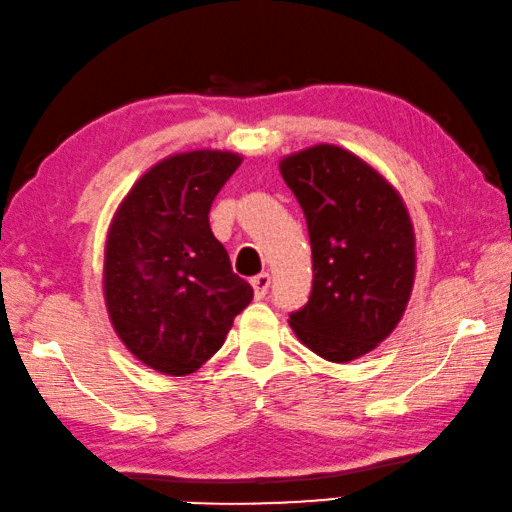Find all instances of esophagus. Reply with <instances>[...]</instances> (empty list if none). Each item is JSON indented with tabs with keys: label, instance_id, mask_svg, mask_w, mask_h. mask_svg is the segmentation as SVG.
I'll use <instances>...</instances> for the list:
<instances>
[{
	"label": "esophagus",
	"instance_id": "obj_1",
	"mask_svg": "<svg viewBox=\"0 0 512 512\" xmlns=\"http://www.w3.org/2000/svg\"><path fill=\"white\" fill-rule=\"evenodd\" d=\"M270 283H272V277L267 272L256 274V277L251 279V286H254L256 300H263V297L267 295V290H270Z\"/></svg>",
	"mask_w": 512,
	"mask_h": 512
}]
</instances>
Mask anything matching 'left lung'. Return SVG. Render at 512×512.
<instances>
[{
    "label": "left lung",
    "mask_w": 512,
    "mask_h": 512,
    "mask_svg": "<svg viewBox=\"0 0 512 512\" xmlns=\"http://www.w3.org/2000/svg\"><path fill=\"white\" fill-rule=\"evenodd\" d=\"M281 176L309 229L313 288L290 327L322 359L345 364L382 343L414 286V229L400 194L355 153L318 144L283 157Z\"/></svg>",
    "instance_id": "1"
}]
</instances>
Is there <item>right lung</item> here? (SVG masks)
I'll list each match as a JSON object with an SVG mask.
<instances>
[{"label":"right lung","instance_id":"obj_1","mask_svg":"<svg viewBox=\"0 0 512 512\" xmlns=\"http://www.w3.org/2000/svg\"><path fill=\"white\" fill-rule=\"evenodd\" d=\"M240 162L229 151L171 155L137 180L109 226L102 274L109 320L153 371L201 368L254 297L208 222Z\"/></svg>","mask_w":512,"mask_h":512}]
</instances>
